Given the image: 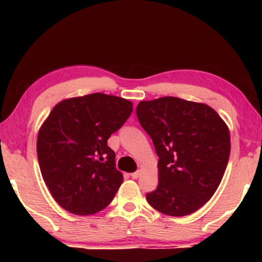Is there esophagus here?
Returning <instances> with one entry per match:
<instances>
[{
  "instance_id": "34e87169",
  "label": "esophagus",
  "mask_w": 262,
  "mask_h": 262,
  "mask_svg": "<svg viewBox=\"0 0 262 262\" xmlns=\"http://www.w3.org/2000/svg\"><path fill=\"white\" fill-rule=\"evenodd\" d=\"M140 176V171H135V172H132L130 173V177L132 179H138V177Z\"/></svg>"
}]
</instances>
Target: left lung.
Masks as SVG:
<instances>
[{
    "label": "left lung",
    "mask_w": 262,
    "mask_h": 262,
    "mask_svg": "<svg viewBox=\"0 0 262 262\" xmlns=\"http://www.w3.org/2000/svg\"><path fill=\"white\" fill-rule=\"evenodd\" d=\"M137 117L159 156L158 187L146 201L172 217L196 212L214 194L227 169V124L207 104L171 96L139 102Z\"/></svg>",
    "instance_id": "left-lung-1"
}]
</instances>
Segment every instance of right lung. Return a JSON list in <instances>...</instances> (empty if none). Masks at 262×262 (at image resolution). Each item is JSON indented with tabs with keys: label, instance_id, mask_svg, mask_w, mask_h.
<instances>
[{
	"label": "right lung",
	"instance_id": "right-lung-1",
	"mask_svg": "<svg viewBox=\"0 0 262 262\" xmlns=\"http://www.w3.org/2000/svg\"><path fill=\"white\" fill-rule=\"evenodd\" d=\"M133 103L91 93L59 102L38 133L37 154L45 185L68 212L90 215L112 202L123 175L107 140L124 124Z\"/></svg>",
	"mask_w": 262,
	"mask_h": 262
}]
</instances>
